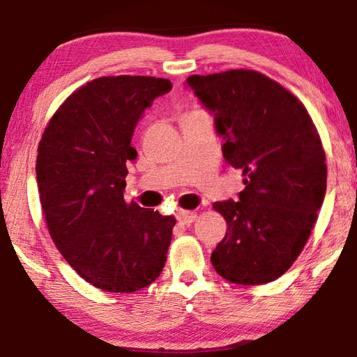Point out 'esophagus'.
I'll use <instances>...</instances> for the list:
<instances>
[{"label":"esophagus","instance_id":"obj_1","mask_svg":"<svg viewBox=\"0 0 357 357\" xmlns=\"http://www.w3.org/2000/svg\"><path fill=\"white\" fill-rule=\"evenodd\" d=\"M176 218H178L179 223L190 225L192 222H195V220H197V213L189 212V210H179V212L176 213Z\"/></svg>","mask_w":357,"mask_h":357}]
</instances>
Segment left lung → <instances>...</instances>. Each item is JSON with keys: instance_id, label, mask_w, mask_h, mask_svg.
I'll use <instances>...</instances> for the list:
<instances>
[{"instance_id": "obj_1", "label": "left lung", "mask_w": 357, "mask_h": 357, "mask_svg": "<svg viewBox=\"0 0 357 357\" xmlns=\"http://www.w3.org/2000/svg\"><path fill=\"white\" fill-rule=\"evenodd\" d=\"M215 116L227 163L243 172L239 200L215 202L228 231L212 252L220 277L264 284L281 277L307 243L327 189L325 150L307 109L250 69L188 77Z\"/></svg>"}]
</instances>
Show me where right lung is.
<instances>
[{
  "label": "right lung",
  "instance_id": "1",
  "mask_svg": "<svg viewBox=\"0 0 357 357\" xmlns=\"http://www.w3.org/2000/svg\"><path fill=\"white\" fill-rule=\"evenodd\" d=\"M172 82L107 76L64 100L43 130L37 184L45 222L66 262L87 283L134 293L153 283L167 262L174 217L124 200L135 124Z\"/></svg>",
  "mask_w": 357,
  "mask_h": 357
}]
</instances>
